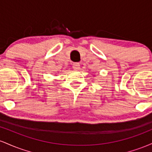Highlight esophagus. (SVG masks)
<instances>
[{
    "label": "esophagus",
    "mask_w": 152,
    "mask_h": 152,
    "mask_svg": "<svg viewBox=\"0 0 152 152\" xmlns=\"http://www.w3.org/2000/svg\"><path fill=\"white\" fill-rule=\"evenodd\" d=\"M73 69H74V70H78V69H80L79 63H74V64H73Z\"/></svg>",
    "instance_id": "34e87169"
}]
</instances>
